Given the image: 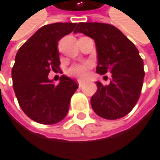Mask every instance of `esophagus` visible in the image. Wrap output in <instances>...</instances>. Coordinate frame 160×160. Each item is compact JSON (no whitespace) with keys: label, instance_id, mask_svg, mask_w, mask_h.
Here are the masks:
<instances>
[{"label":"esophagus","instance_id":"obj_1","mask_svg":"<svg viewBox=\"0 0 160 160\" xmlns=\"http://www.w3.org/2000/svg\"><path fill=\"white\" fill-rule=\"evenodd\" d=\"M83 83H84V82H82V81H78V84L79 87H82L83 85Z\"/></svg>","mask_w":160,"mask_h":160}]
</instances>
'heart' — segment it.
<instances>
[{
  "label": "heart",
  "instance_id": "obj_1",
  "mask_svg": "<svg viewBox=\"0 0 160 160\" xmlns=\"http://www.w3.org/2000/svg\"><path fill=\"white\" fill-rule=\"evenodd\" d=\"M89 65L85 63H76L69 67V69L67 70L68 75L72 77H76L78 78H83L88 74Z\"/></svg>",
  "mask_w": 160,
  "mask_h": 160
}]
</instances>
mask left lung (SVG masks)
Listing matches in <instances>:
<instances>
[{"label":"left lung","instance_id":"left-lung-1","mask_svg":"<svg viewBox=\"0 0 160 160\" xmlns=\"http://www.w3.org/2000/svg\"><path fill=\"white\" fill-rule=\"evenodd\" d=\"M74 32L94 39L97 50V69L100 75L111 73V82H97V92L91 107L102 118H122L136 104L145 76L143 60L133 43L120 29L103 23H78Z\"/></svg>","mask_w":160,"mask_h":160}]
</instances>
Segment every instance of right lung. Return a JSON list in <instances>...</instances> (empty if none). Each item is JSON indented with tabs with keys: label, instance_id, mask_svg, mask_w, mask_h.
<instances>
[{
	"label": "right lung",
	"instance_id": "1",
	"mask_svg": "<svg viewBox=\"0 0 160 160\" xmlns=\"http://www.w3.org/2000/svg\"><path fill=\"white\" fill-rule=\"evenodd\" d=\"M77 23H54L40 28L19 49L12 68L15 95L22 110L40 124L52 125L63 120L77 82L62 75L56 85L48 78L59 69L58 42L72 32Z\"/></svg>",
	"mask_w": 160,
	"mask_h": 160
}]
</instances>
